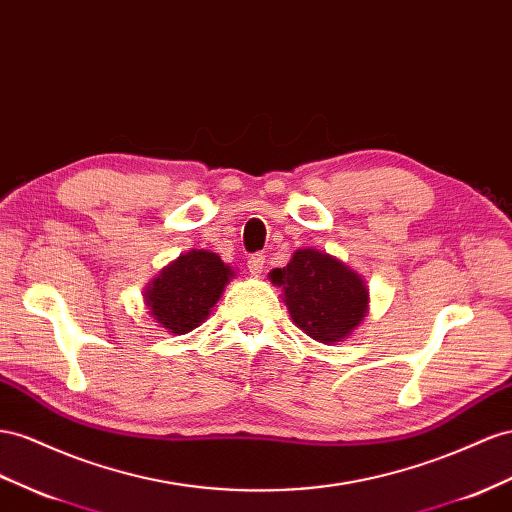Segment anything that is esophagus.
<instances>
[{
  "instance_id": "34e87169",
  "label": "esophagus",
  "mask_w": 512,
  "mask_h": 512,
  "mask_svg": "<svg viewBox=\"0 0 512 512\" xmlns=\"http://www.w3.org/2000/svg\"><path fill=\"white\" fill-rule=\"evenodd\" d=\"M247 269H250L252 275H260L262 269H265V256L252 254L250 258H247Z\"/></svg>"
}]
</instances>
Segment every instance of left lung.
<instances>
[{
    "label": "left lung",
    "instance_id": "left-lung-1",
    "mask_svg": "<svg viewBox=\"0 0 512 512\" xmlns=\"http://www.w3.org/2000/svg\"><path fill=\"white\" fill-rule=\"evenodd\" d=\"M269 280L282 286L293 323L314 340L334 344L347 338L368 312V286L338 258L319 250H297Z\"/></svg>",
    "mask_w": 512,
    "mask_h": 512
}]
</instances>
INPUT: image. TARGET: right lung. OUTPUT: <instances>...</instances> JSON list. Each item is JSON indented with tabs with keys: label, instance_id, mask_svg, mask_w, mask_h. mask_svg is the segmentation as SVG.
Wrapping results in <instances>:
<instances>
[{
	"label": "right lung",
	"instance_id": "add662e5",
	"mask_svg": "<svg viewBox=\"0 0 512 512\" xmlns=\"http://www.w3.org/2000/svg\"><path fill=\"white\" fill-rule=\"evenodd\" d=\"M232 275L226 262L209 250L181 254L146 286L148 312L170 334H187L211 314Z\"/></svg>",
	"mask_w": 512,
	"mask_h": 512
}]
</instances>
